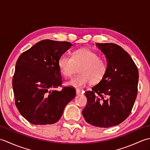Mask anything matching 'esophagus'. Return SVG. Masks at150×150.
Here are the masks:
<instances>
[{
    "mask_svg": "<svg viewBox=\"0 0 150 150\" xmlns=\"http://www.w3.org/2000/svg\"><path fill=\"white\" fill-rule=\"evenodd\" d=\"M82 91L81 90H76V94L77 95H79L80 93H81Z\"/></svg>",
    "mask_w": 150,
    "mask_h": 150,
    "instance_id": "obj_1",
    "label": "esophagus"
}]
</instances>
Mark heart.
<instances>
[{
  "label": "heart",
  "instance_id": "obj_1",
  "mask_svg": "<svg viewBox=\"0 0 150 150\" xmlns=\"http://www.w3.org/2000/svg\"><path fill=\"white\" fill-rule=\"evenodd\" d=\"M60 71L65 77H71L77 71L79 74L68 82L67 85L81 88L91 82L97 83L104 77L107 71V63L103 58L88 48L75 50L72 57L62 55L59 60Z\"/></svg>",
  "mask_w": 150,
  "mask_h": 150
}]
</instances>
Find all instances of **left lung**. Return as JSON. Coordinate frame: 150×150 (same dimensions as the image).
<instances>
[{
  "instance_id": "1",
  "label": "left lung",
  "mask_w": 150,
  "mask_h": 150,
  "mask_svg": "<svg viewBox=\"0 0 150 150\" xmlns=\"http://www.w3.org/2000/svg\"><path fill=\"white\" fill-rule=\"evenodd\" d=\"M106 57L103 79L85 93L87 104L82 110L86 121L100 128L122 122L131 112L137 95L139 71L132 57L119 45L97 43Z\"/></svg>"
}]
</instances>
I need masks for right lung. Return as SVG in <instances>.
<instances>
[{
  "label": "right lung",
  "instance_id": "obj_1",
  "mask_svg": "<svg viewBox=\"0 0 150 150\" xmlns=\"http://www.w3.org/2000/svg\"><path fill=\"white\" fill-rule=\"evenodd\" d=\"M73 46L68 42L43 40L22 53L13 77L15 104L21 115L35 125L57 122L75 97L74 89L64 88L60 57Z\"/></svg>",
  "mask_w": 150,
  "mask_h": 150
}]
</instances>
